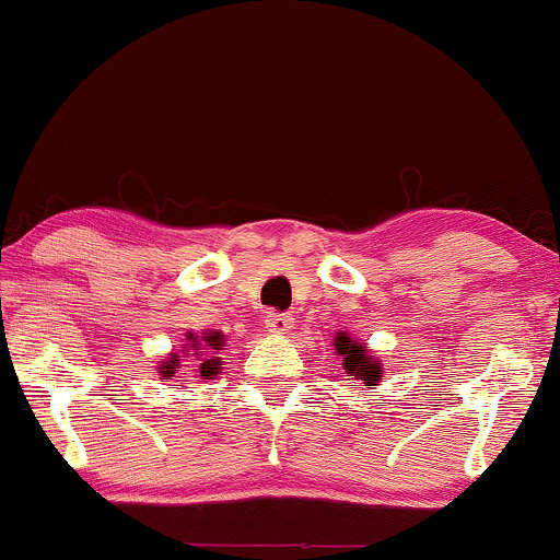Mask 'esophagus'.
I'll use <instances>...</instances> for the list:
<instances>
[{"mask_svg":"<svg viewBox=\"0 0 560 560\" xmlns=\"http://www.w3.org/2000/svg\"><path fill=\"white\" fill-rule=\"evenodd\" d=\"M265 326H267V331H272V334H288L290 328H293V316H290V313L270 311L265 316Z\"/></svg>","mask_w":560,"mask_h":560,"instance_id":"34e87169","label":"esophagus"}]
</instances>
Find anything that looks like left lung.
Here are the masks:
<instances>
[{
    "label": "left lung",
    "instance_id": "left-lung-1",
    "mask_svg": "<svg viewBox=\"0 0 560 560\" xmlns=\"http://www.w3.org/2000/svg\"><path fill=\"white\" fill-rule=\"evenodd\" d=\"M334 347L343 357V370H347L349 377L362 380L366 387L377 385L380 377H382V366H380V362H374V359L366 354L364 347H359V343H351L347 334L336 336Z\"/></svg>",
    "mask_w": 560,
    "mask_h": 560
}]
</instances>
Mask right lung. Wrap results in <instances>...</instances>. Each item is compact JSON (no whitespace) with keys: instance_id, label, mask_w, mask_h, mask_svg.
Wrapping results in <instances>:
<instances>
[{"instance_id":"1","label":"right lung","mask_w":560,"mask_h":560,"mask_svg":"<svg viewBox=\"0 0 560 560\" xmlns=\"http://www.w3.org/2000/svg\"><path fill=\"white\" fill-rule=\"evenodd\" d=\"M188 341L190 343H186V349L183 351H196L194 357H198V362H201V377L203 380H213V374H219V357H212L211 360H206L202 354L203 350L219 351L221 347H224V336H221V331H211V334H206V336H194V334H188ZM180 359H178V354H173L171 359H167V364L163 366V374L165 377H173L175 374V370H178V364Z\"/></svg>"}]
</instances>
